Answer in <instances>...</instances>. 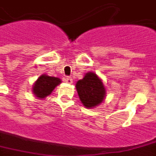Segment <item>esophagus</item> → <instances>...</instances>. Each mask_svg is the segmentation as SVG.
Segmentation results:
<instances>
[{
  "label": "esophagus",
  "instance_id": "1",
  "mask_svg": "<svg viewBox=\"0 0 156 156\" xmlns=\"http://www.w3.org/2000/svg\"><path fill=\"white\" fill-rule=\"evenodd\" d=\"M65 81L68 84H72V83H73V80H72L71 77H66Z\"/></svg>",
  "mask_w": 156,
  "mask_h": 156
}]
</instances>
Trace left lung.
Wrapping results in <instances>:
<instances>
[{
  "label": "left lung",
  "instance_id": "left-lung-1",
  "mask_svg": "<svg viewBox=\"0 0 156 156\" xmlns=\"http://www.w3.org/2000/svg\"><path fill=\"white\" fill-rule=\"evenodd\" d=\"M76 90L82 105L92 109L101 104L105 98L106 91L102 80L94 72H87L83 79L76 84Z\"/></svg>",
  "mask_w": 156,
  "mask_h": 156
}]
</instances>
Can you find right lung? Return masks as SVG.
<instances>
[{"instance_id":"add662e5","label":"right lung","mask_w":156,"mask_h":156,"mask_svg":"<svg viewBox=\"0 0 156 156\" xmlns=\"http://www.w3.org/2000/svg\"><path fill=\"white\" fill-rule=\"evenodd\" d=\"M62 80L58 77L41 75L32 86V93L35 97L39 100H44L47 96L51 95L56 87L61 84Z\"/></svg>"}]
</instances>
